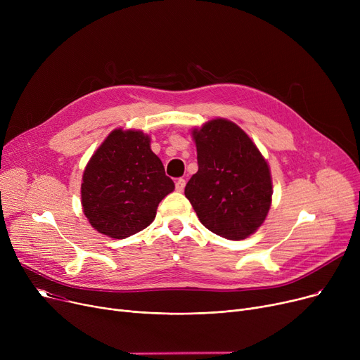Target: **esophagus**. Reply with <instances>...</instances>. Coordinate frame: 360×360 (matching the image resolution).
Here are the masks:
<instances>
[{
    "mask_svg": "<svg viewBox=\"0 0 360 360\" xmlns=\"http://www.w3.org/2000/svg\"><path fill=\"white\" fill-rule=\"evenodd\" d=\"M185 179H182V178H179L178 181H176V184H175V186H176V191L178 193H182L184 191V188H185Z\"/></svg>",
    "mask_w": 360,
    "mask_h": 360,
    "instance_id": "obj_1",
    "label": "esophagus"
}]
</instances>
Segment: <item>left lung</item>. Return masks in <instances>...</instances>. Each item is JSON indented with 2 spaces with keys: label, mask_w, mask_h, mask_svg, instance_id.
I'll return each instance as SVG.
<instances>
[{
  "label": "left lung",
  "mask_w": 360,
  "mask_h": 360,
  "mask_svg": "<svg viewBox=\"0 0 360 360\" xmlns=\"http://www.w3.org/2000/svg\"><path fill=\"white\" fill-rule=\"evenodd\" d=\"M198 172L185 186L200 221L213 233L242 240L266 220L273 197L270 166L235 122L214 118L194 127Z\"/></svg>",
  "instance_id": "obj_1"
}]
</instances>
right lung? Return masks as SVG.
I'll return each mask as SVG.
<instances>
[{
    "instance_id": "right-lung-1",
    "label": "right lung",
    "mask_w": 360,
    "mask_h": 360,
    "mask_svg": "<svg viewBox=\"0 0 360 360\" xmlns=\"http://www.w3.org/2000/svg\"><path fill=\"white\" fill-rule=\"evenodd\" d=\"M175 190L150 136L115 128L94 151L82 178L83 213L94 231L125 239L146 229L159 202Z\"/></svg>"
}]
</instances>
